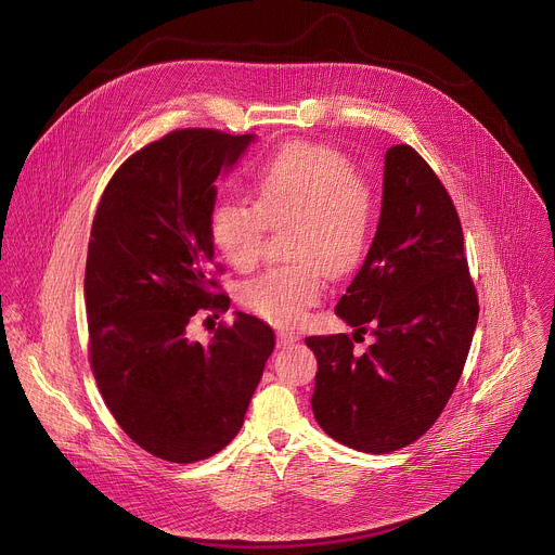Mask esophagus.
I'll return each instance as SVG.
<instances>
[{
    "mask_svg": "<svg viewBox=\"0 0 555 555\" xmlns=\"http://www.w3.org/2000/svg\"><path fill=\"white\" fill-rule=\"evenodd\" d=\"M279 340H281V345H294V343L298 340V334H294V332H281V334H279Z\"/></svg>",
    "mask_w": 555,
    "mask_h": 555,
    "instance_id": "1",
    "label": "esophagus"
}]
</instances>
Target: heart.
Instances as JSON below:
<instances>
[{"mask_svg": "<svg viewBox=\"0 0 555 555\" xmlns=\"http://www.w3.org/2000/svg\"><path fill=\"white\" fill-rule=\"evenodd\" d=\"M296 223L294 268L270 270L244 287V302L268 323L296 325L319 302L321 268L343 279L353 274L373 242L377 208L345 153L294 142L274 153L255 180V206L217 202L208 215L215 250L234 270L250 272L261 259L266 225Z\"/></svg>", "mask_w": 555, "mask_h": 555, "instance_id": "obj_1", "label": "heart"}]
</instances>
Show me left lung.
Returning <instances> with one entry per match:
<instances>
[{
  "label": "left lung",
  "mask_w": 555,
  "mask_h": 555,
  "mask_svg": "<svg viewBox=\"0 0 555 555\" xmlns=\"http://www.w3.org/2000/svg\"><path fill=\"white\" fill-rule=\"evenodd\" d=\"M336 313L374 345L311 336L319 360L311 411L343 446L386 454L420 439L441 415L461 377L479 321L450 195L409 144L384 155L382 208L366 259Z\"/></svg>",
  "instance_id": "obj_1"
}]
</instances>
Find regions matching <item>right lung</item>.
Listing matches in <instances>:
<instances>
[{
    "label": "right lung",
    "mask_w": 555,
    "mask_h": 555,
    "mask_svg": "<svg viewBox=\"0 0 555 555\" xmlns=\"http://www.w3.org/2000/svg\"><path fill=\"white\" fill-rule=\"evenodd\" d=\"M255 138L182 129L146 144L114 173L92 223L94 377L129 439L171 463L208 459L236 437L274 351L272 327L244 311L206 345L189 336L199 309L230 305L212 292L208 215L215 180Z\"/></svg>",
    "instance_id": "add662e5"
}]
</instances>
